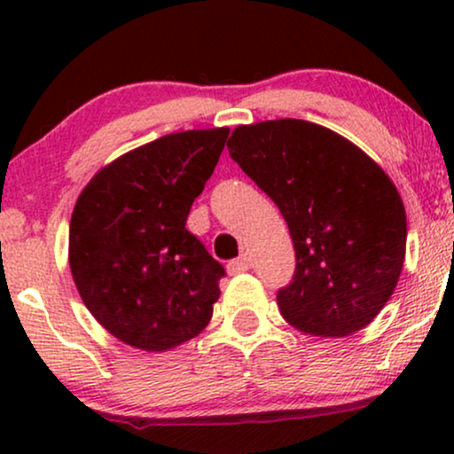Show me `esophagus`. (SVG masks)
Listing matches in <instances>:
<instances>
[{"mask_svg":"<svg viewBox=\"0 0 454 454\" xmlns=\"http://www.w3.org/2000/svg\"><path fill=\"white\" fill-rule=\"evenodd\" d=\"M250 266H252V258L247 256V254H241L239 258H235L227 264V272L229 275H239V272H246Z\"/></svg>","mask_w":454,"mask_h":454,"instance_id":"obj_1","label":"esophagus"}]
</instances>
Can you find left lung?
<instances>
[{
	"label": "left lung",
	"instance_id": "left-lung-1",
	"mask_svg": "<svg viewBox=\"0 0 454 454\" xmlns=\"http://www.w3.org/2000/svg\"><path fill=\"white\" fill-rule=\"evenodd\" d=\"M227 148L294 239V281L277 294L283 318L314 337L368 326L399 283L407 244L405 207L382 167L333 129L289 117L235 128Z\"/></svg>",
	"mask_w": 454,
	"mask_h": 454
}]
</instances>
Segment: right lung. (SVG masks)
Returning a JSON list of instances; mask_svg holds the SVG:
<instances>
[{"label":"right lung","mask_w":454,"mask_h":454,"mask_svg":"<svg viewBox=\"0 0 454 454\" xmlns=\"http://www.w3.org/2000/svg\"><path fill=\"white\" fill-rule=\"evenodd\" d=\"M229 128L167 134L103 167L70 221V270L84 306L121 343L167 351L200 334L225 269L185 229Z\"/></svg>","instance_id":"1"}]
</instances>
